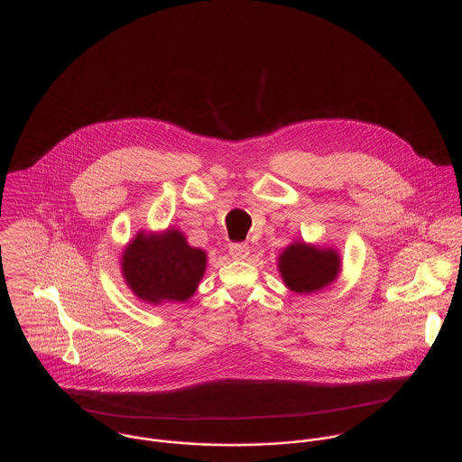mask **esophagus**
<instances>
[{"label": "esophagus", "mask_w": 462, "mask_h": 462, "mask_svg": "<svg viewBox=\"0 0 462 462\" xmlns=\"http://www.w3.org/2000/svg\"><path fill=\"white\" fill-rule=\"evenodd\" d=\"M251 253V247L247 244H231L229 245V254L235 258V260H245Z\"/></svg>", "instance_id": "1"}]
</instances>
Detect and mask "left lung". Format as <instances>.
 <instances>
[{"label":"left lung","mask_w":462,"mask_h":462,"mask_svg":"<svg viewBox=\"0 0 462 462\" xmlns=\"http://www.w3.org/2000/svg\"><path fill=\"white\" fill-rule=\"evenodd\" d=\"M279 270L290 290L313 293L330 284L339 272V256L330 249H317L295 242L279 256Z\"/></svg>","instance_id":"left-lung-1"}]
</instances>
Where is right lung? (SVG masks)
Here are the masks:
<instances>
[{"mask_svg":"<svg viewBox=\"0 0 462 462\" xmlns=\"http://www.w3.org/2000/svg\"><path fill=\"white\" fill-rule=\"evenodd\" d=\"M206 268V254L187 244L180 231L160 236L140 233L123 256L128 286L142 300L185 302L198 290Z\"/></svg>","mask_w":462,"mask_h":462,"instance_id":"obj_1","label":"right lung"}]
</instances>
